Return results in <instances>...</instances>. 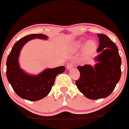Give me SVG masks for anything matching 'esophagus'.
<instances>
[{
    "label": "esophagus",
    "instance_id": "1",
    "mask_svg": "<svg viewBox=\"0 0 129 129\" xmlns=\"http://www.w3.org/2000/svg\"><path fill=\"white\" fill-rule=\"evenodd\" d=\"M74 67V62H69V63L67 64V69H68V70H69V69H70V68H72V67Z\"/></svg>",
    "mask_w": 129,
    "mask_h": 129
}]
</instances>
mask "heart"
Here are the masks:
<instances>
[{
	"label": "heart",
	"mask_w": 129,
	"mask_h": 129,
	"mask_svg": "<svg viewBox=\"0 0 129 129\" xmlns=\"http://www.w3.org/2000/svg\"><path fill=\"white\" fill-rule=\"evenodd\" d=\"M81 43H78V44H80ZM95 47V43L92 41H89L86 44V49L87 50H92Z\"/></svg>",
	"instance_id": "obj_1"
}]
</instances>
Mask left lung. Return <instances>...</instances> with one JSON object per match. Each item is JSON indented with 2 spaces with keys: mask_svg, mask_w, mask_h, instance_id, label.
Returning a JSON list of instances; mask_svg holds the SVG:
<instances>
[{
  "mask_svg": "<svg viewBox=\"0 0 129 129\" xmlns=\"http://www.w3.org/2000/svg\"><path fill=\"white\" fill-rule=\"evenodd\" d=\"M100 45L93 68L88 64L78 66L80 77L76 81L77 88L87 98H105L111 94L121 77V59L115 43L107 35L98 34Z\"/></svg>",
  "mask_w": 129,
  "mask_h": 129,
  "instance_id": "left-lung-1",
  "label": "left lung"
}]
</instances>
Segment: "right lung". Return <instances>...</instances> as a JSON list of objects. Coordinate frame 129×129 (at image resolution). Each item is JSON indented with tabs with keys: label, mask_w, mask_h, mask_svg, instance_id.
Returning <instances> with one entry per match:
<instances>
[{
	"label": "right lung",
	"mask_w": 129,
	"mask_h": 129,
	"mask_svg": "<svg viewBox=\"0 0 129 129\" xmlns=\"http://www.w3.org/2000/svg\"><path fill=\"white\" fill-rule=\"evenodd\" d=\"M35 38L46 39L43 34H30L22 37L14 44L6 61V76L13 90L21 98L37 101L44 98L52 90L55 77L65 70V67L48 68L37 76H30L19 68L18 57L22 46Z\"/></svg>",
	"instance_id": "obj_1"
}]
</instances>
